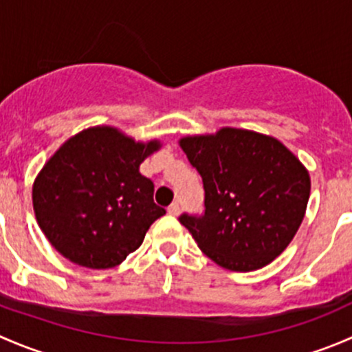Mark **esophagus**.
<instances>
[{
  "label": "esophagus",
  "instance_id": "34e87169",
  "mask_svg": "<svg viewBox=\"0 0 352 352\" xmlns=\"http://www.w3.org/2000/svg\"><path fill=\"white\" fill-rule=\"evenodd\" d=\"M166 212H168L170 216H179V212H180L179 204H177V202H173L172 206H168V209H166Z\"/></svg>",
  "mask_w": 352,
  "mask_h": 352
}]
</instances>
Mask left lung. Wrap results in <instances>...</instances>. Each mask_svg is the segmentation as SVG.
<instances>
[{
	"instance_id": "left-lung-1",
	"label": "left lung",
	"mask_w": 352,
	"mask_h": 352,
	"mask_svg": "<svg viewBox=\"0 0 352 352\" xmlns=\"http://www.w3.org/2000/svg\"><path fill=\"white\" fill-rule=\"evenodd\" d=\"M204 184V214L180 216L197 247L228 271L271 264L296 235L310 197V173L267 134L221 127L180 138Z\"/></svg>"
}]
</instances>
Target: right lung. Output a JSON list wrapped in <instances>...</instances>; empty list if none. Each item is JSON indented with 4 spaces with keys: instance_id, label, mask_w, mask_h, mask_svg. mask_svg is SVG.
<instances>
[{
    "instance_id": "obj_1",
    "label": "right lung",
    "mask_w": 352,
    "mask_h": 352,
    "mask_svg": "<svg viewBox=\"0 0 352 352\" xmlns=\"http://www.w3.org/2000/svg\"><path fill=\"white\" fill-rule=\"evenodd\" d=\"M162 148L112 126L74 134L45 162L32 187L35 218L52 247L88 269L126 261L165 209L140 165Z\"/></svg>"
}]
</instances>
